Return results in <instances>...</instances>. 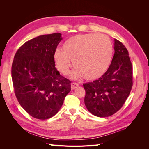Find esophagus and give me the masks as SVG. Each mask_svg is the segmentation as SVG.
Instances as JSON below:
<instances>
[{"mask_svg":"<svg viewBox=\"0 0 149 149\" xmlns=\"http://www.w3.org/2000/svg\"><path fill=\"white\" fill-rule=\"evenodd\" d=\"M78 86H79V84L78 83H74V82H73V83H71V88L72 90L76 89V88H78Z\"/></svg>","mask_w":149,"mask_h":149,"instance_id":"esophagus-1","label":"esophagus"}]
</instances>
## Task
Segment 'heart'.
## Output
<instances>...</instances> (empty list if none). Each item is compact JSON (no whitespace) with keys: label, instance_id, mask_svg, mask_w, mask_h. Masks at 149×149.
<instances>
[{"label":"heart","instance_id":"obj_1","mask_svg":"<svg viewBox=\"0 0 149 149\" xmlns=\"http://www.w3.org/2000/svg\"><path fill=\"white\" fill-rule=\"evenodd\" d=\"M112 45L104 35L96 33L77 35L70 37L63 45V50L58 49L53 59L57 69L67 75L73 61L76 68L72 73L73 78L84 77L95 80L105 74L110 66Z\"/></svg>","mask_w":149,"mask_h":149}]
</instances>
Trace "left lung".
<instances>
[{
  "instance_id": "1",
  "label": "left lung",
  "mask_w": 149,
  "mask_h": 149,
  "mask_svg": "<svg viewBox=\"0 0 149 149\" xmlns=\"http://www.w3.org/2000/svg\"><path fill=\"white\" fill-rule=\"evenodd\" d=\"M114 54L105 74L83 84L84 104L91 113L100 118L115 114L123 106L132 87V67L125 46L114 39Z\"/></svg>"
}]
</instances>
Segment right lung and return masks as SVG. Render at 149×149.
<instances>
[{
	"label": "right lung",
	"instance_id": "obj_1",
	"mask_svg": "<svg viewBox=\"0 0 149 149\" xmlns=\"http://www.w3.org/2000/svg\"><path fill=\"white\" fill-rule=\"evenodd\" d=\"M61 34L42 35L25 42L16 52L12 78L16 97L31 116H55L71 91V81L60 74L53 59Z\"/></svg>",
	"mask_w": 149,
	"mask_h": 149
}]
</instances>
